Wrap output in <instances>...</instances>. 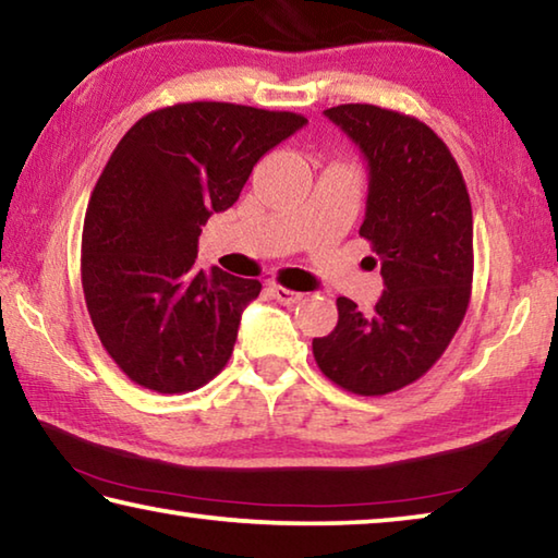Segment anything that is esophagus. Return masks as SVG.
I'll return each instance as SVG.
<instances>
[{
  "mask_svg": "<svg viewBox=\"0 0 558 558\" xmlns=\"http://www.w3.org/2000/svg\"><path fill=\"white\" fill-rule=\"evenodd\" d=\"M270 295L276 298L280 305H295V302L302 300V292H295V290H288L286 286H272L270 288Z\"/></svg>",
  "mask_w": 558,
  "mask_h": 558,
  "instance_id": "34e87169",
  "label": "esophagus"
}]
</instances>
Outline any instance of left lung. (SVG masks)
<instances>
[{"mask_svg": "<svg viewBox=\"0 0 558 558\" xmlns=\"http://www.w3.org/2000/svg\"><path fill=\"white\" fill-rule=\"evenodd\" d=\"M369 162L359 235L381 266L384 295L372 315L337 298V327L313 339L329 381L384 396L418 381L446 352L472 292V206L456 157L418 118L369 102L325 110Z\"/></svg>", "mask_w": 558, "mask_h": 558, "instance_id": "8db88e82", "label": "left lung"}]
</instances>
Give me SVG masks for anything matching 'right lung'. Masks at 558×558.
Listing matches in <instances>:
<instances>
[{
	"label": "right lung",
	"mask_w": 558,
	"mask_h": 558,
	"mask_svg": "<svg viewBox=\"0 0 558 558\" xmlns=\"http://www.w3.org/2000/svg\"><path fill=\"white\" fill-rule=\"evenodd\" d=\"M305 122L286 110L177 102L140 118L112 149L83 221L81 282L100 344L130 381L186 393L229 362L260 282L196 268L202 226Z\"/></svg>",
	"instance_id": "right-lung-1"
}]
</instances>
